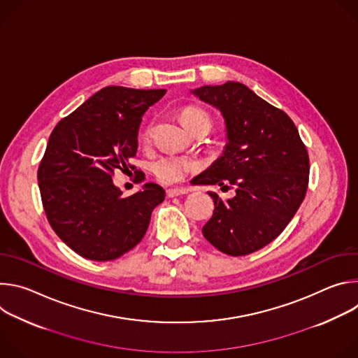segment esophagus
Instances as JSON below:
<instances>
[{"label": "esophagus", "mask_w": 358, "mask_h": 358, "mask_svg": "<svg viewBox=\"0 0 358 358\" xmlns=\"http://www.w3.org/2000/svg\"><path fill=\"white\" fill-rule=\"evenodd\" d=\"M188 188L185 187H176V188H169L167 189V196L169 198H174V196H180V195H184V194H188Z\"/></svg>", "instance_id": "obj_1"}]
</instances>
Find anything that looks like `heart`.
Returning a JSON list of instances; mask_svg holds the SVG:
<instances>
[{
    "instance_id": "b5f03b06",
    "label": "heart",
    "mask_w": 358,
    "mask_h": 358,
    "mask_svg": "<svg viewBox=\"0 0 358 358\" xmlns=\"http://www.w3.org/2000/svg\"><path fill=\"white\" fill-rule=\"evenodd\" d=\"M180 117H181V122L184 123V126L192 133L199 127L210 129V124H211L210 116L195 106L185 108L181 112ZM143 136H144V138H147L150 136V127L145 129ZM150 169L160 182L176 184V182L182 181L189 173L196 170V163L192 159H188L185 156L163 155L151 162Z\"/></svg>"
}]
</instances>
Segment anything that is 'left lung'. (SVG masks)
<instances>
[{"instance_id":"1","label":"left lung","mask_w":358,"mask_h":358,"mask_svg":"<svg viewBox=\"0 0 358 358\" xmlns=\"http://www.w3.org/2000/svg\"><path fill=\"white\" fill-rule=\"evenodd\" d=\"M192 93L221 110L228 136L224 156L195 180L235 187L231 199L208 192L215 208L202 235L222 253L245 257L278 238L299 210L309 185L308 150L283 110L239 82Z\"/></svg>"}]
</instances>
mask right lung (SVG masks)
I'll list each match as a JSON object with an SVG mask.
<instances>
[{
  "label": "right lung",
  "mask_w": 358,
  "mask_h": 358,
  "mask_svg": "<svg viewBox=\"0 0 358 358\" xmlns=\"http://www.w3.org/2000/svg\"><path fill=\"white\" fill-rule=\"evenodd\" d=\"M166 92L103 87L49 136L38 169L42 206L55 234L86 259L113 261L133 249L164 201V189L152 182L123 198L112 177L136 169L129 162L137 151L141 116Z\"/></svg>",
  "instance_id": "obj_1"
}]
</instances>
